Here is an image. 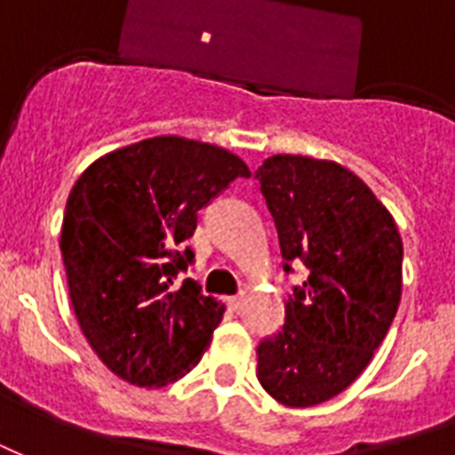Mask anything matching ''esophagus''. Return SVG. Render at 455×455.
Instances as JSON below:
<instances>
[{
	"mask_svg": "<svg viewBox=\"0 0 455 455\" xmlns=\"http://www.w3.org/2000/svg\"><path fill=\"white\" fill-rule=\"evenodd\" d=\"M243 302H245V295H231V298H227V307L231 311L241 309Z\"/></svg>",
	"mask_w": 455,
	"mask_h": 455,
	"instance_id": "1",
	"label": "esophagus"
}]
</instances>
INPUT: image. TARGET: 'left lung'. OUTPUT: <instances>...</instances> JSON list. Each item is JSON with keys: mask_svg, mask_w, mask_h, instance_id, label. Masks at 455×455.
Instances as JSON below:
<instances>
[{"mask_svg": "<svg viewBox=\"0 0 455 455\" xmlns=\"http://www.w3.org/2000/svg\"><path fill=\"white\" fill-rule=\"evenodd\" d=\"M255 179L283 271L307 267L283 328L257 347V378L285 406H316L349 387L387 335L402 299V235L387 207L338 163L271 156Z\"/></svg>", "mask_w": 455, "mask_h": 455, "instance_id": "left-lung-1", "label": "left lung"}]
</instances>
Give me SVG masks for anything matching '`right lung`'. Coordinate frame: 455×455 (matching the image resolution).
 <instances>
[{"label":"right lung","instance_id":"1","mask_svg":"<svg viewBox=\"0 0 455 455\" xmlns=\"http://www.w3.org/2000/svg\"><path fill=\"white\" fill-rule=\"evenodd\" d=\"M248 164L220 146L156 137L89 164L68 196L60 252L75 316L99 359L137 387H163L200 361L224 304L193 278L198 210Z\"/></svg>","mask_w":455,"mask_h":455}]
</instances>
